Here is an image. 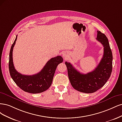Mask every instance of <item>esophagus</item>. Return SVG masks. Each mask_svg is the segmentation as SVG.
Listing matches in <instances>:
<instances>
[{
    "mask_svg": "<svg viewBox=\"0 0 122 122\" xmlns=\"http://www.w3.org/2000/svg\"><path fill=\"white\" fill-rule=\"evenodd\" d=\"M62 56H63V58H64L65 59L67 58V55L66 54V53H63Z\"/></svg>",
    "mask_w": 122,
    "mask_h": 122,
    "instance_id": "34e87169",
    "label": "esophagus"
}]
</instances>
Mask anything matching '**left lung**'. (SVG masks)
<instances>
[{
	"instance_id": "obj_1",
	"label": "left lung",
	"mask_w": 122,
	"mask_h": 122,
	"mask_svg": "<svg viewBox=\"0 0 122 122\" xmlns=\"http://www.w3.org/2000/svg\"><path fill=\"white\" fill-rule=\"evenodd\" d=\"M96 40L104 47L103 57L93 71L81 73L69 62H65L68 76L72 87L77 91L92 93L101 88L111 76L112 68V54L106 35L97 31Z\"/></svg>"
}]
</instances>
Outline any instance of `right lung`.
I'll list each match as a JSON object with an SVG mask.
<instances>
[{
	"mask_svg": "<svg viewBox=\"0 0 122 122\" xmlns=\"http://www.w3.org/2000/svg\"><path fill=\"white\" fill-rule=\"evenodd\" d=\"M17 35L11 46L9 58V71L13 81L23 91L32 94L40 93L48 90L52 83L58 65L63 62V58L58 56L51 58L40 72L32 76L23 75L15 70L13 60V51Z\"/></svg>",
	"mask_w": 122,
	"mask_h": 122,
	"instance_id": "obj_1",
	"label": "right lung"
}]
</instances>
